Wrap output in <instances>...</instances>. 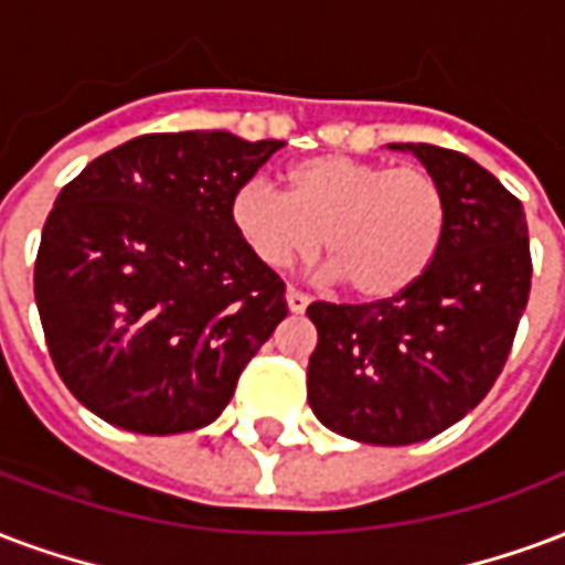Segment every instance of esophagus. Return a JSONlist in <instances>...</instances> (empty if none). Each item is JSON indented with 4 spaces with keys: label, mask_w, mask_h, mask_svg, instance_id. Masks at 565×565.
Segmentation results:
<instances>
[{
    "label": "esophagus",
    "mask_w": 565,
    "mask_h": 565,
    "mask_svg": "<svg viewBox=\"0 0 565 565\" xmlns=\"http://www.w3.org/2000/svg\"><path fill=\"white\" fill-rule=\"evenodd\" d=\"M308 305H311V296L302 294V290H296V287L287 290V308H290V315H302Z\"/></svg>",
    "instance_id": "34e87169"
}]
</instances>
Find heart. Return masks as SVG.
<instances>
[{"label": "heart", "mask_w": 565, "mask_h": 565, "mask_svg": "<svg viewBox=\"0 0 565 565\" xmlns=\"http://www.w3.org/2000/svg\"><path fill=\"white\" fill-rule=\"evenodd\" d=\"M230 221L245 248L271 269L311 257L323 239L329 271L367 302L407 294L428 275L446 239L449 206L425 167H388L317 154L287 173V194L242 182Z\"/></svg>", "instance_id": "heart-1"}]
</instances>
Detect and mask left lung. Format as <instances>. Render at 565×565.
<instances>
[{
  "label": "left lung",
  "mask_w": 565,
  "mask_h": 565,
  "mask_svg": "<svg viewBox=\"0 0 565 565\" xmlns=\"http://www.w3.org/2000/svg\"><path fill=\"white\" fill-rule=\"evenodd\" d=\"M392 149L416 154L446 194L437 260L395 299L308 305V404L329 431L374 446L428 440L491 392L533 275L524 206L497 177L443 146Z\"/></svg>",
  "instance_id": "1"
}]
</instances>
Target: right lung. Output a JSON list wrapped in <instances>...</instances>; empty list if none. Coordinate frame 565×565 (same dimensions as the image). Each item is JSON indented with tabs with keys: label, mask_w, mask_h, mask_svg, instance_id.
Masks as SVG:
<instances>
[{
	"label": "right lung",
	"mask_w": 565,
	"mask_h": 565,
	"mask_svg": "<svg viewBox=\"0 0 565 565\" xmlns=\"http://www.w3.org/2000/svg\"><path fill=\"white\" fill-rule=\"evenodd\" d=\"M227 131L143 134L62 188L35 260L50 359L86 411L137 434L198 431L287 317L284 281L230 221L281 149Z\"/></svg>",
	"instance_id": "add662e5"
}]
</instances>
